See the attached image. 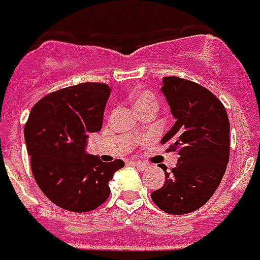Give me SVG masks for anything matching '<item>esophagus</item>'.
<instances>
[{
    "label": "esophagus",
    "mask_w": 260,
    "mask_h": 260,
    "mask_svg": "<svg viewBox=\"0 0 260 260\" xmlns=\"http://www.w3.org/2000/svg\"><path fill=\"white\" fill-rule=\"evenodd\" d=\"M132 165L137 166V168H140L141 170H145V169H146V168H147L146 164H142V162H140V161H133Z\"/></svg>",
    "instance_id": "obj_1"
}]
</instances>
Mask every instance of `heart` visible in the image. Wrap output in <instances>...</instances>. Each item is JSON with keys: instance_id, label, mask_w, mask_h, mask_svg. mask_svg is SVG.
Returning a JSON list of instances; mask_svg holds the SVG:
<instances>
[{"instance_id": "obj_1", "label": "heart", "mask_w": 260, "mask_h": 260, "mask_svg": "<svg viewBox=\"0 0 260 260\" xmlns=\"http://www.w3.org/2000/svg\"><path fill=\"white\" fill-rule=\"evenodd\" d=\"M134 106H136V110H141L143 107H155L157 101L153 94L147 92V91H142L134 98Z\"/></svg>"}]
</instances>
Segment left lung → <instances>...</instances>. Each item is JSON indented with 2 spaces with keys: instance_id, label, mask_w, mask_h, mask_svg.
Returning <instances> with one entry per match:
<instances>
[{
  "instance_id": "obj_1",
  "label": "left lung",
  "mask_w": 260,
  "mask_h": 260,
  "mask_svg": "<svg viewBox=\"0 0 260 260\" xmlns=\"http://www.w3.org/2000/svg\"><path fill=\"white\" fill-rule=\"evenodd\" d=\"M176 122L161 143L177 151L165 184L151 193L164 212L185 215L203 207L221 182L230 159V120L223 103L205 87L177 76L161 88Z\"/></svg>"
}]
</instances>
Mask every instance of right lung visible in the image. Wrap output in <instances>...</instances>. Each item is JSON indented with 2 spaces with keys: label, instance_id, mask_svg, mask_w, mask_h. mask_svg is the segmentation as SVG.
I'll return each instance as SVG.
<instances>
[{
  "label": "right lung",
  "instance_id": "1",
  "mask_svg": "<svg viewBox=\"0 0 260 260\" xmlns=\"http://www.w3.org/2000/svg\"><path fill=\"white\" fill-rule=\"evenodd\" d=\"M105 83H80L45 95L32 107L24 137L33 177L45 196L71 212L94 211L110 196L122 159L103 162L86 153L90 133L102 128L110 96Z\"/></svg>",
  "mask_w": 260,
  "mask_h": 260
}]
</instances>
